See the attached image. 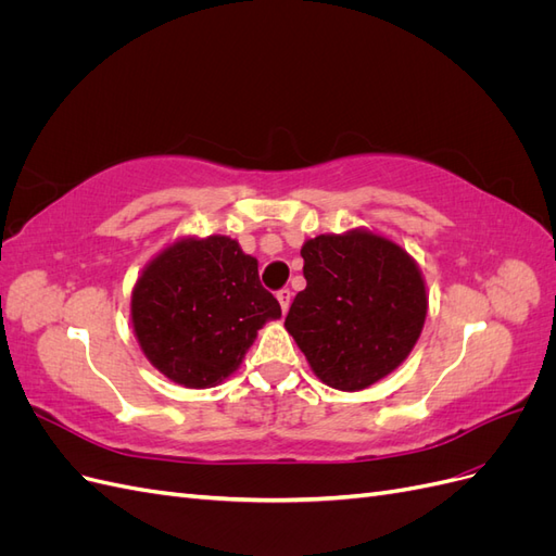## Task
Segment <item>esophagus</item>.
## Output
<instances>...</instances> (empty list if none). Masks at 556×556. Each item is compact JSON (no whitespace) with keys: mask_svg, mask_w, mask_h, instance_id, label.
Returning <instances> with one entry per match:
<instances>
[{"mask_svg":"<svg viewBox=\"0 0 556 556\" xmlns=\"http://www.w3.org/2000/svg\"><path fill=\"white\" fill-rule=\"evenodd\" d=\"M276 299H278V304H280L282 313H288V308H290V304H292V292H290L288 288H282V290L276 292Z\"/></svg>","mask_w":556,"mask_h":556,"instance_id":"obj_1","label":"esophagus"}]
</instances>
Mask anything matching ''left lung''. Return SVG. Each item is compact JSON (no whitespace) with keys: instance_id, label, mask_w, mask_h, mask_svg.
Masks as SVG:
<instances>
[{"instance_id":"obj_1","label":"left lung","mask_w":556,"mask_h":556,"mask_svg":"<svg viewBox=\"0 0 556 556\" xmlns=\"http://www.w3.org/2000/svg\"><path fill=\"white\" fill-rule=\"evenodd\" d=\"M301 257L306 290L285 329L319 380L362 392L406 362L429 311L427 282L406 250L357 227L308 239Z\"/></svg>"}]
</instances>
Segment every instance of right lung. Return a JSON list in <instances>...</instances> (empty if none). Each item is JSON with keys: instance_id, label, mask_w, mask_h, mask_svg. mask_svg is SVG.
<instances>
[{"instance_id": "right-lung-1", "label": "right lung", "mask_w": 556, "mask_h": 556, "mask_svg": "<svg viewBox=\"0 0 556 556\" xmlns=\"http://www.w3.org/2000/svg\"><path fill=\"white\" fill-rule=\"evenodd\" d=\"M131 327L146 359L188 390L220 384L257 331L280 317L257 260L229 237H180L150 260L131 290Z\"/></svg>"}]
</instances>
